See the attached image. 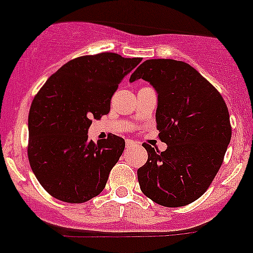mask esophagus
Masks as SVG:
<instances>
[{"mask_svg": "<svg viewBox=\"0 0 253 253\" xmlns=\"http://www.w3.org/2000/svg\"><path fill=\"white\" fill-rule=\"evenodd\" d=\"M134 145H136V142H134V141L128 140V138H127V140H126V147H127V148L132 147V146H134Z\"/></svg>", "mask_w": 253, "mask_h": 253, "instance_id": "obj_1", "label": "esophagus"}]
</instances>
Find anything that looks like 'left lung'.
I'll return each instance as SVG.
<instances>
[{
    "mask_svg": "<svg viewBox=\"0 0 253 253\" xmlns=\"http://www.w3.org/2000/svg\"><path fill=\"white\" fill-rule=\"evenodd\" d=\"M145 80L157 92L156 124L164 152L143 143L148 160L137 169L141 191L153 202L181 207L201 197L222 165L231 141L228 108L192 66L147 60L129 82Z\"/></svg>",
    "mask_w": 253,
    "mask_h": 253,
    "instance_id": "8db88e82",
    "label": "left lung"
}]
</instances>
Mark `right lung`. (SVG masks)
I'll list each match as a JSON object with an SVG mask.
<instances>
[{
	"label": "right lung",
	"instance_id": "obj_1",
	"mask_svg": "<svg viewBox=\"0 0 253 253\" xmlns=\"http://www.w3.org/2000/svg\"><path fill=\"white\" fill-rule=\"evenodd\" d=\"M141 61L111 52L77 57L36 94L28 115V161L49 195L82 204L102 192L125 140L110 134L96 143L87 133L92 119L110 112L120 82Z\"/></svg>",
	"mask_w": 253,
	"mask_h": 253
}]
</instances>
